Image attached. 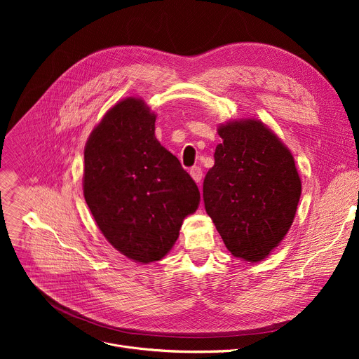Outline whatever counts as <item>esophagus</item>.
Here are the masks:
<instances>
[{
    "instance_id": "34e87169",
    "label": "esophagus",
    "mask_w": 359,
    "mask_h": 359,
    "mask_svg": "<svg viewBox=\"0 0 359 359\" xmlns=\"http://www.w3.org/2000/svg\"><path fill=\"white\" fill-rule=\"evenodd\" d=\"M191 176L196 183H201L202 180V168L201 167H192L191 168Z\"/></svg>"
}]
</instances>
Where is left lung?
<instances>
[{
	"mask_svg": "<svg viewBox=\"0 0 359 359\" xmlns=\"http://www.w3.org/2000/svg\"><path fill=\"white\" fill-rule=\"evenodd\" d=\"M222 142L203 180V202L229 252L260 262L292 225L301 179L291 151L257 119L219 125Z\"/></svg>",
	"mask_w": 359,
	"mask_h": 359,
	"instance_id": "1",
	"label": "left lung"
}]
</instances>
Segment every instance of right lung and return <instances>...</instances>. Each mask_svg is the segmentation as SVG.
Masks as SVG:
<instances>
[{
    "label": "right lung",
    "mask_w": 359,
    "mask_h": 359,
    "mask_svg": "<svg viewBox=\"0 0 359 359\" xmlns=\"http://www.w3.org/2000/svg\"><path fill=\"white\" fill-rule=\"evenodd\" d=\"M156 115L128 97L106 111L84 148L83 191L106 240L138 263L163 259L199 189L177 157L156 138Z\"/></svg>",
    "instance_id": "1"
}]
</instances>
